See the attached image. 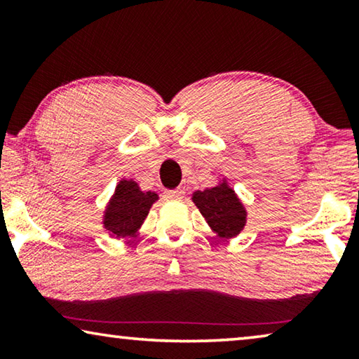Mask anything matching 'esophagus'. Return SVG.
I'll return each instance as SVG.
<instances>
[{
    "label": "esophagus",
    "instance_id": "esophagus-1",
    "mask_svg": "<svg viewBox=\"0 0 359 359\" xmlns=\"http://www.w3.org/2000/svg\"><path fill=\"white\" fill-rule=\"evenodd\" d=\"M185 196V191L180 190V188H177V190H169L165 193V198L169 199V201H180V199H184Z\"/></svg>",
    "mask_w": 359,
    "mask_h": 359
}]
</instances>
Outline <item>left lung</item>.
<instances>
[{"mask_svg":"<svg viewBox=\"0 0 359 359\" xmlns=\"http://www.w3.org/2000/svg\"><path fill=\"white\" fill-rule=\"evenodd\" d=\"M191 201L218 239L229 241L238 238L245 228L247 209L238 193L229 187L226 177L218 180L215 187L194 191Z\"/></svg>","mask_w":359,"mask_h":359,"instance_id":"8db88e82","label":"left lung"}]
</instances>
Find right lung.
<instances>
[{
	"label": "right lung",
	"mask_w": 359,
	"mask_h": 359,
	"mask_svg": "<svg viewBox=\"0 0 359 359\" xmlns=\"http://www.w3.org/2000/svg\"><path fill=\"white\" fill-rule=\"evenodd\" d=\"M158 198L155 191H142L136 180L121 179L106 204L102 229L117 241L136 238Z\"/></svg>",
	"instance_id": "1"
}]
</instances>
